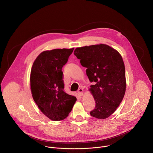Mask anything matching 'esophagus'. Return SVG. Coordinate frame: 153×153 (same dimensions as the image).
I'll return each instance as SVG.
<instances>
[{
	"instance_id": "obj_1",
	"label": "esophagus",
	"mask_w": 153,
	"mask_h": 153,
	"mask_svg": "<svg viewBox=\"0 0 153 153\" xmlns=\"http://www.w3.org/2000/svg\"><path fill=\"white\" fill-rule=\"evenodd\" d=\"M77 93H78L79 96H82L83 95V90L82 88H79L78 90V91H77Z\"/></svg>"
}]
</instances>
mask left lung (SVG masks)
I'll use <instances>...</instances> for the list:
<instances>
[{
    "label": "left lung",
    "mask_w": 153,
    "mask_h": 153,
    "mask_svg": "<svg viewBox=\"0 0 153 153\" xmlns=\"http://www.w3.org/2000/svg\"><path fill=\"white\" fill-rule=\"evenodd\" d=\"M74 54L94 85L90 86L96 106L91 116L104 119L110 116L119 106L126 90L125 65L119 53L105 44L77 48Z\"/></svg>",
    "instance_id": "obj_1"
}]
</instances>
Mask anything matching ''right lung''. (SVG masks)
I'll return each mask as SVG.
<instances>
[{"instance_id":"add662e5","label":"right lung","mask_w":153,"mask_h":153,"mask_svg":"<svg viewBox=\"0 0 153 153\" xmlns=\"http://www.w3.org/2000/svg\"><path fill=\"white\" fill-rule=\"evenodd\" d=\"M73 50L63 48L43 51L31 68L30 86L33 99L40 111L54 121L66 118L77 100L64 91L62 71Z\"/></svg>"}]
</instances>
